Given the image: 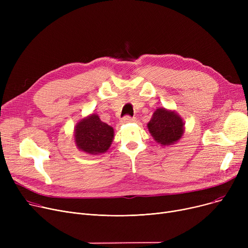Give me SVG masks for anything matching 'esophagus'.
<instances>
[{
  "instance_id": "34e87169",
  "label": "esophagus",
  "mask_w": 248,
  "mask_h": 248,
  "mask_svg": "<svg viewBox=\"0 0 248 248\" xmlns=\"http://www.w3.org/2000/svg\"><path fill=\"white\" fill-rule=\"evenodd\" d=\"M134 121H135L134 117L129 116V115H124V116L123 117V120H122L123 123H132V122H134Z\"/></svg>"
}]
</instances>
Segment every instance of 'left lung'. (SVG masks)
<instances>
[{
  "instance_id": "8db88e82",
  "label": "left lung",
  "mask_w": 248,
  "mask_h": 248,
  "mask_svg": "<svg viewBox=\"0 0 248 248\" xmlns=\"http://www.w3.org/2000/svg\"><path fill=\"white\" fill-rule=\"evenodd\" d=\"M148 127L155 140L162 146L173 145L184 132L181 117L176 112L165 108H158L154 112Z\"/></svg>"
}]
</instances>
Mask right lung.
Masks as SVG:
<instances>
[{
    "label": "right lung",
    "instance_id": "obj_1",
    "mask_svg": "<svg viewBox=\"0 0 248 248\" xmlns=\"http://www.w3.org/2000/svg\"><path fill=\"white\" fill-rule=\"evenodd\" d=\"M113 134L111 126L102 123L97 114H91L77 124L74 136L78 149L96 155L108 150Z\"/></svg>",
    "mask_w": 248,
    "mask_h": 248
}]
</instances>
